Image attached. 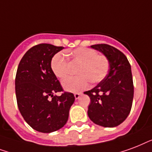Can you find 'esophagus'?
<instances>
[{
	"label": "esophagus",
	"mask_w": 152,
	"mask_h": 152,
	"mask_svg": "<svg viewBox=\"0 0 152 152\" xmlns=\"http://www.w3.org/2000/svg\"><path fill=\"white\" fill-rule=\"evenodd\" d=\"M81 95H82V93H75V99H78Z\"/></svg>",
	"instance_id": "34e87169"
}]
</instances>
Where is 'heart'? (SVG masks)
<instances>
[{
  "mask_svg": "<svg viewBox=\"0 0 152 152\" xmlns=\"http://www.w3.org/2000/svg\"><path fill=\"white\" fill-rule=\"evenodd\" d=\"M68 60L61 53L53 56L50 67L54 75L60 79L65 78L70 73V65H77L75 72L79 75L68 77L63 81V88L70 92H78L86 89L89 82L93 84L104 79L109 72V58L104 55L97 54V50L86 48H79L66 51Z\"/></svg>",
  "mask_w": 152,
  "mask_h": 152,
  "instance_id": "obj_1",
  "label": "heart"
}]
</instances>
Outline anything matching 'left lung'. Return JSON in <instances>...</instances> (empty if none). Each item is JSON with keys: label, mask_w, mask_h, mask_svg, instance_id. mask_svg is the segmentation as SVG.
Masks as SVG:
<instances>
[{"label": "left lung", "mask_w": 152, "mask_h": 152, "mask_svg": "<svg viewBox=\"0 0 152 152\" xmlns=\"http://www.w3.org/2000/svg\"><path fill=\"white\" fill-rule=\"evenodd\" d=\"M90 47L109 58L110 68L97 86L84 92L91 101L88 116L96 124L116 127L128 117L132 105L134 86L131 65L124 53L114 47L104 43Z\"/></svg>", "instance_id": "obj_1"}]
</instances>
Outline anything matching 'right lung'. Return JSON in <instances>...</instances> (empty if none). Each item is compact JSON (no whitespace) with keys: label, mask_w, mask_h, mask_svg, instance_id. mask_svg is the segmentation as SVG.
<instances>
[{"label":"right lung","mask_w":152,"mask_h":152,"mask_svg":"<svg viewBox=\"0 0 152 152\" xmlns=\"http://www.w3.org/2000/svg\"><path fill=\"white\" fill-rule=\"evenodd\" d=\"M63 48L49 43L34 46L21 58L16 71L19 110L32 129L43 133L57 131L65 125L75 100L72 93L63 92L50 67L53 56ZM57 92L63 94L54 95Z\"/></svg>","instance_id":"1"}]
</instances>
